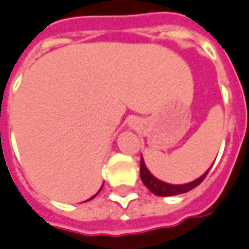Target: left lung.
Listing matches in <instances>:
<instances>
[{"label": "left lung", "instance_id": "8db88e82", "mask_svg": "<svg viewBox=\"0 0 249 249\" xmlns=\"http://www.w3.org/2000/svg\"><path fill=\"white\" fill-rule=\"evenodd\" d=\"M211 170V167L206 170L201 177H198L195 181H192V182H188V184H182V185H173V184H167V182H163L161 179H158L156 178L150 170L146 167L144 165L143 158L141 157V179H142V182L144 184V186L147 188V189L151 192V193H154L156 196H160V197H167V196H177V195H182V193H186V192H189L193 188H196L197 185H200L202 181H204V178L206 177V174L208 172Z\"/></svg>", "mask_w": 249, "mask_h": 249}]
</instances>
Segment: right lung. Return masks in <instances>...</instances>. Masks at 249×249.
Instances as JSON below:
<instances>
[{"label":"right lung","mask_w":249,"mask_h":249,"mask_svg":"<svg viewBox=\"0 0 249 249\" xmlns=\"http://www.w3.org/2000/svg\"><path fill=\"white\" fill-rule=\"evenodd\" d=\"M102 188H103V186H102ZM102 188H100V189H102ZM99 192H100V190H99ZM99 192H98V193H99ZM98 193H96V195H95V196H92V197H91V198H89V200H92L93 197H96V196H98ZM87 201H88V200H87Z\"/></svg>","instance_id":"add662e5"}]
</instances>
